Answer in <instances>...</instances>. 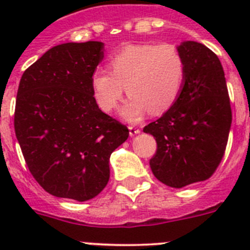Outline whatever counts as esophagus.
<instances>
[{
	"label": "esophagus",
	"mask_w": 250,
	"mask_h": 250,
	"mask_svg": "<svg viewBox=\"0 0 250 250\" xmlns=\"http://www.w3.org/2000/svg\"><path fill=\"white\" fill-rule=\"evenodd\" d=\"M129 134L130 136H135L138 135V134H140V129H138V127H134V126H129Z\"/></svg>",
	"instance_id": "1"
}]
</instances>
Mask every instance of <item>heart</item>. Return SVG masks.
<instances>
[{
  "label": "heart",
  "mask_w": 250,
  "mask_h": 250,
  "mask_svg": "<svg viewBox=\"0 0 250 250\" xmlns=\"http://www.w3.org/2000/svg\"><path fill=\"white\" fill-rule=\"evenodd\" d=\"M109 72L96 71L91 77L94 98L99 107L111 112L126 94L121 109L125 120L135 123L150 111L159 115L178 100L185 80V62L170 43L127 45L112 55Z\"/></svg>",
  "instance_id": "heart-1"
}]
</instances>
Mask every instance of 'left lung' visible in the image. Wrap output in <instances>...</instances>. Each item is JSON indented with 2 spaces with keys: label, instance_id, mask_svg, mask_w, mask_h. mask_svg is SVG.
Masks as SVG:
<instances>
[{
  "label": "left lung",
  "instance_id": "8db88e82",
  "mask_svg": "<svg viewBox=\"0 0 250 250\" xmlns=\"http://www.w3.org/2000/svg\"><path fill=\"white\" fill-rule=\"evenodd\" d=\"M176 48L185 62L182 92L144 132L158 144L150 159L152 174L167 187L184 188L210 178L222 161L231 109L224 70L213 51L195 41Z\"/></svg>",
  "mask_w": 250,
  "mask_h": 250
}]
</instances>
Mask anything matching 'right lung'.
<instances>
[{
  "label": "right lung",
  "instance_id": "add662e5",
  "mask_svg": "<svg viewBox=\"0 0 250 250\" xmlns=\"http://www.w3.org/2000/svg\"><path fill=\"white\" fill-rule=\"evenodd\" d=\"M104 59L100 41L50 48L23 72L15 132L31 174L47 193L86 202L110 178L111 152L129 130L99 109L91 77Z\"/></svg>",
  "mask_w": 250,
  "mask_h": 250
}]
</instances>
